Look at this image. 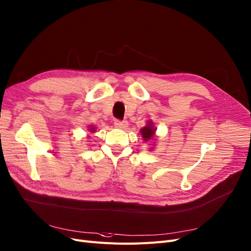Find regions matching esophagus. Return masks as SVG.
<instances>
[{"mask_svg":"<svg viewBox=\"0 0 251 251\" xmlns=\"http://www.w3.org/2000/svg\"><path fill=\"white\" fill-rule=\"evenodd\" d=\"M114 125H115L116 128L124 129V128H126L128 126V122L127 121H120V120H116Z\"/></svg>","mask_w":251,"mask_h":251,"instance_id":"esophagus-1","label":"esophagus"}]
</instances>
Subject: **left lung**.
<instances>
[{
	"label": "left lung",
	"instance_id": "left-lung-1",
	"mask_svg": "<svg viewBox=\"0 0 251 251\" xmlns=\"http://www.w3.org/2000/svg\"><path fill=\"white\" fill-rule=\"evenodd\" d=\"M156 129L154 127V123H152L151 121H149L147 123V126H145L144 128L140 129V133H141V136H143L144 140L145 141H150L152 139V137L155 136V133H156Z\"/></svg>",
	"mask_w": 251,
	"mask_h": 251
}]
</instances>
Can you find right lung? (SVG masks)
I'll list each match as a JSON object with an SVG mask.
<instances>
[{"label":"right lung","mask_w":251,"mask_h":251,"mask_svg":"<svg viewBox=\"0 0 251 251\" xmlns=\"http://www.w3.org/2000/svg\"><path fill=\"white\" fill-rule=\"evenodd\" d=\"M89 131L90 132H95V127L94 126H89Z\"/></svg>","instance_id":"obj_1"}]
</instances>
